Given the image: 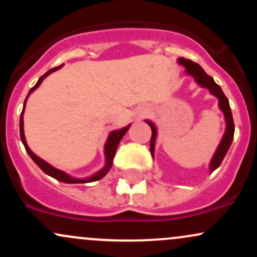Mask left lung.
I'll return each mask as SVG.
<instances>
[{
  "label": "left lung",
  "mask_w": 257,
  "mask_h": 257,
  "mask_svg": "<svg viewBox=\"0 0 257 257\" xmlns=\"http://www.w3.org/2000/svg\"><path fill=\"white\" fill-rule=\"evenodd\" d=\"M178 63L185 67L186 73L192 76L194 81H196L200 87L206 88V89L210 91L214 96H216L217 100H219L220 110L223 112V116H225V120H226L225 134H223L222 139H221L220 145L217 146L216 151H215L213 158H211L210 164H209L210 173H213L215 169H217V168L220 167L221 162H222V159L225 158L226 153L228 151L229 146H231L232 144L233 135H234V122H233V117H232L231 107H229L228 99L226 98V95L223 94V91L221 89L220 85L215 83L214 78L211 77V76L206 75V72L199 66L198 64L193 63V61L190 60V59H185V58H179ZM146 123L151 126L152 129V137H151V141H150V149H151V155L153 157V156H155L156 138H157V128H156V125L153 124L151 120L146 119Z\"/></svg>",
  "instance_id": "left-lung-1"
}]
</instances>
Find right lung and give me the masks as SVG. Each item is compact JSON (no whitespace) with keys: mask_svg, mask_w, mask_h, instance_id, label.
Returning <instances> with one entry per match:
<instances>
[{"mask_svg":"<svg viewBox=\"0 0 257 257\" xmlns=\"http://www.w3.org/2000/svg\"><path fill=\"white\" fill-rule=\"evenodd\" d=\"M61 66H63V65H60V66H58V67H54V69L49 70L48 72L44 73L43 76H41L40 79H38V81H37V83L31 88L30 91H29L28 96H26V99H25V101H24V106H23L22 114H20V139H22V143L24 144L26 152L29 153V156H30V157L32 158V161H34L35 163H36L37 166L40 167L41 169H42V172L46 173L47 175L52 176V178H54L55 180H58V181L65 182V184H85V182L98 181V180L102 179L106 175V174L110 172V169H111V167H112V163H113L114 155H116V150H117V147H118V144H119L120 139L124 137V134H125L126 132H128V129H129V126H131V124L124 126V128H122V129H117V131L111 132L110 134H108V138H107V140H106L105 146H104L105 167L102 168V169H100L99 172H96L95 174H93V175L89 176V178H84V179L72 178V176H70L69 174H66L65 172H61V170H59V169H57V168H54L53 166H51V164L47 163L46 161H43L42 158H40V157H38V156L35 155V153L30 150V147L28 146V143H26V139H25V135H24V119H23V116H24V111H25L26 100H28L29 95H30L32 91L36 89V88L40 87V84L42 83V81L47 77V76L51 75L52 72L57 71V70L60 69Z\"/></svg>","mask_w":257,"mask_h":257,"instance_id":"right-lung-1","label":"right lung"}]
</instances>
